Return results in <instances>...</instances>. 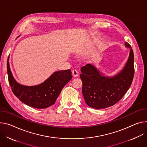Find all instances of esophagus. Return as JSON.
<instances>
[{"mask_svg":"<svg viewBox=\"0 0 147 147\" xmlns=\"http://www.w3.org/2000/svg\"><path fill=\"white\" fill-rule=\"evenodd\" d=\"M72 74H73V76L74 77H77V76H78V72L77 70H73L72 71Z\"/></svg>","mask_w":147,"mask_h":147,"instance_id":"esophagus-1","label":"esophagus"}]
</instances>
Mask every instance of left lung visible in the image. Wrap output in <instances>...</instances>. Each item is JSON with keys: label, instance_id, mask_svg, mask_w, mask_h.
Here are the masks:
<instances>
[{"label": "left lung", "instance_id": "obj_1", "mask_svg": "<svg viewBox=\"0 0 147 147\" xmlns=\"http://www.w3.org/2000/svg\"><path fill=\"white\" fill-rule=\"evenodd\" d=\"M126 47H131L127 43ZM134 53L131 48L128 60L121 71L113 77L103 76L96 67L87 64L81 68L82 92L86 104L96 109L109 107L125 95L134 75Z\"/></svg>", "mask_w": 147, "mask_h": 147}]
</instances>
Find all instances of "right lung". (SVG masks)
Here are the masks:
<instances>
[{
    "mask_svg": "<svg viewBox=\"0 0 147 147\" xmlns=\"http://www.w3.org/2000/svg\"><path fill=\"white\" fill-rule=\"evenodd\" d=\"M9 83L13 94L22 102L36 109H46L54 104L63 88L72 78L70 69L56 71L43 83L34 86L20 85L13 78L7 62Z\"/></svg>",
    "mask_w": 147,
    "mask_h": 147,
    "instance_id": "add662e5",
    "label": "right lung"
}]
</instances>
